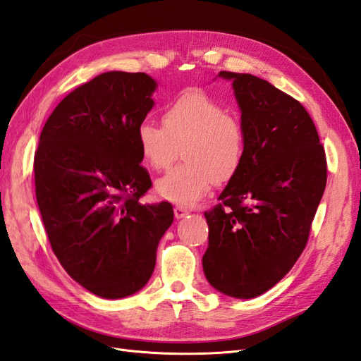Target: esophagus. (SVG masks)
Returning a JSON list of instances; mask_svg holds the SVG:
<instances>
[{
	"mask_svg": "<svg viewBox=\"0 0 361 361\" xmlns=\"http://www.w3.org/2000/svg\"><path fill=\"white\" fill-rule=\"evenodd\" d=\"M173 214H175V218H183V216H186L188 214H189V210L184 207V206H175L173 207Z\"/></svg>",
	"mask_w": 361,
	"mask_h": 361,
	"instance_id": "34e87169",
	"label": "esophagus"
}]
</instances>
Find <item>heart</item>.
Here are the masks:
<instances>
[{"instance_id":"heart-1","label":"heart","mask_w":361,"mask_h":361,"mask_svg":"<svg viewBox=\"0 0 361 361\" xmlns=\"http://www.w3.org/2000/svg\"><path fill=\"white\" fill-rule=\"evenodd\" d=\"M163 126L143 122L137 143L145 161L163 171L177 160L186 161L157 181L159 195L192 206L216 184L233 180L245 159L247 134L241 118L209 92L184 91L164 106Z\"/></svg>"}]
</instances>
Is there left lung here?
<instances>
[{"instance_id":"left-lung-1","label":"left lung","mask_w":361,"mask_h":361,"mask_svg":"<svg viewBox=\"0 0 361 361\" xmlns=\"http://www.w3.org/2000/svg\"><path fill=\"white\" fill-rule=\"evenodd\" d=\"M219 76L233 80L247 152L219 204L204 212L202 269L218 291L252 299L279 282L307 247L326 186V155L299 100L253 75Z\"/></svg>"}]
</instances>
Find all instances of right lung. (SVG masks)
I'll return each mask as SVG.
<instances>
[{
    "label": "right lung",
    "mask_w": 361,
    "mask_h": 361,
    "mask_svg": "<svg viewBox=\"0 0 361 361\" xmlns=\"http://www.w3.org/2000/svg\"><path fill=\"white\" fill-rule=\"evenodd\" d=\"M155 80L108 71L73 90L45 122L35 152V190L53 253L92 294L120 299L152 276L157 247L173 221L151 189L137 129L154 106Z\"/></svg>",
    "instance_id": "right-lung-1"
}]
</instances>
